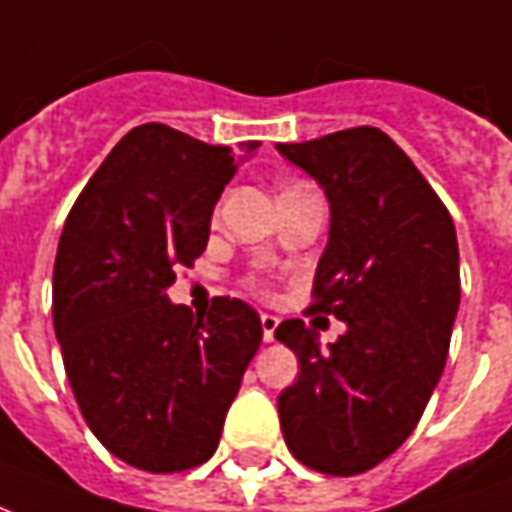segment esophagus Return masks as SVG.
I'll use <instances>...</instances> for the list:
<instances>
[{
	"label": "esophagus",
	"instance_id": "34e87169",
	"mask_svg": "<svg viewBox=\"0 0 512 512\" xmlns=\"http://www.w3.org/2000/svg\"><path fill=\"white\" fill-rule=\"evenodd\" d=\"M260 326H263V340H266V343H274V332H277L279 326L277 315L263 312V315H260Z\"/></svg>",
	"mask_w": 512,
	"mask_h": 512
}]
</instances>
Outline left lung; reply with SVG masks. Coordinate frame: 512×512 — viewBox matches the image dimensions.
Returning a JSON list of instances; mask_svg holds the SVG:
<instances>
[{"instance_id":"1","label":"left lung","mask_w":512,"mask_h":512,"mask_svg":"<svg viewBox=\"0 0 512 512\" xmlns=\"http://www.w3.org/2000/svg\"><path fill=\"white\" fill-rule=\"evenodd\" d=\"M277 150L326 194L329 241L312 290L315 310L345 323L326 348L299 318L277 326L301 367L277 397L282 436L315 472L362 474L411 436L439 384L461 304L455 224L378 128Z\"/></svg>"}]
</instances>
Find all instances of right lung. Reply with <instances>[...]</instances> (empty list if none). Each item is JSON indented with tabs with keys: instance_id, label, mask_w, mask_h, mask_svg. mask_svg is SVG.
I'll list each match as a JSON object with an SVG mask.
<instances>
[{
	"instance_id": "add662e5",
	"label": "right lung",
	"mask_w": 512,
	"mask_h": 512,
	"mask_svg": "<svg viewBox=\"0 0 512 512\" xmlns=\"http://www.w3.org/2000/svg\"><path fill=\"white\" fill-rule=\"evenodd\" d=\"M257 147L136 126L65 219L54 332L84 422L128 466L169 474L208 461L260 348L246 301L219 296L194 315L167 296L175 271L205 252L213 208Z\"/></svg>"
}]
</instances>
